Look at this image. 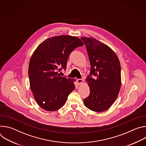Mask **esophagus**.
Instances as JSON below:
<instances>
[{
  "mask_svg": "<svg viewBox=\"0 0 146 146\" xmlns=\"http://www.w3.org/2000/svg\"><path fill=\"white\" fill-rule=\"evenodd\" d=\"M83 81H84V80H83L82 79H77V82L78 85H80L81 83L83 82Z\"/></svg>",
  "mask_w": 146,
  "mask_h": 146,
  "instance_id": "esophagus-1",
  "label": "esophagus"
}]
</instances>
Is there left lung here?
Masks as SVG:
<instances>
[{"instance_id": "obj_1", "label": "left lung", "mask_w": 146, "mask_h": 146, "mask_svg": "<svg viewBox=\"0 0 146 146\" xmlns=\"http://www.w3.org/2000/svg\"><path fill=\"white\" fill-rule=\"evenodd\" d=\"M81 39L86 47L91 64L90 75L86 80L90 94L84 99V105L92 111L102 112L111 106L118 95L121 86L120 62L108 46L92 37Z\"/></svg>"}]
</instances>
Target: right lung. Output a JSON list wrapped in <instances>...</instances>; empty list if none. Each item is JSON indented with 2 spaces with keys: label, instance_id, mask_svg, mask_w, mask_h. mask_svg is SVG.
<instances>
[{
  "label": "right lung",
  "instance_id": "right-lung-1",
  "mask_svg": "<svg viewBox=\"0 0 146 146\" xmlns=\"http://www.w3.org/2000/svg\"><path fill=\"white\" fill-rule=\"evenodd\" d=\"M84 45L76 36L61 35L48 38L39 44L30 59V87L38 105L53 111L63 106L74 90L75 79L62 77L58 71L66 70L70 53Z\"/></svg>",
  "mask_w": 146,
  "mask_h": 146
}]
</instances>
